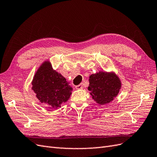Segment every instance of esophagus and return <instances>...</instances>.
<instances>
[{
  "instance_id": "esophagus-1",
  "label": "esophagus",
  "mask_w": 157,
  "mask_h": 157,
  "mask_svg": "<svg viewBox=\"0 0 157 157\" xmlns=\"http://www.w3.org/2000/svg\"><path fill=\"white\" fill-rule=\"evenodd\" d=\"M75 88H77V89H82V88H83V85H82V84H79V85L76 86Z\"/></svg>"
}]
</instances>
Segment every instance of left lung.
<instances>
[{
	"label": "left lung",
	"mask_w": 157,
	"mask_h": 157,
	"mask_svg": "<svg viewBox=\"0 0 157 157\" xmlns=\"http://www.w3.org/2000/svg\"><path fill=\"white\" fill-rule=\"evenodd\" d=\"M89 83L88 90L92 98L101 105L112 101L121 88L120 80L116 75L102 71L90 75Z\"/></svg>",
	"instance_id": "8db88e82"
}]
</instances>
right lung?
Here are the masks:
<instances>
[{"instance_id":"1","label":"right lung","mask_w":157,"mask_h":157,"mask_svg":"<svg viewBox=\"0 0 157 157\" xmlns=\"http://www.w3.org/2000/svg\"><path fill=\"white\" fill-rule=\"evenodd\" d=\"M32 90L41 103L53 109L61 107L63 103L69 99L73 88L65 78L52 69L49 62H45L33 79Z\"/></svg>"}]
</instances>
